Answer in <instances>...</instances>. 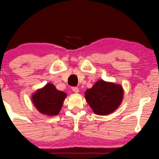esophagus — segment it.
Returning <instances> with one entry per match:
<instances>
[{
    "label": "esophagus",
    "mask_w": 159,
    "mask_h": 159,
    "mask_svg": "<svg viewBox=\"0 0 159 159\" xmlns=\"http://www.w3.org/2000/svg\"><path fill=\"white\" fill-rule=\"evenodd\" d=\"M72 90H73L75 93H79V88H78L77 87H73V88H72Z\"/></svg>",
    "instance_id": "34e87169"
}]
</instances>
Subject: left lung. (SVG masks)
<instances>
[{
  "mask_svg": "<svg viewBox=\"0 0 159 159\" xmlns=\"http://www.w3.org/2000/svg\"><path fill=\"white\" fill-rule=\"evenodd\" d=\"M85 99L95 114L108 115L114 112L123 99L124 90L119 84L100 80L86 90Z\"/></svg>",
  "mask_w": 159,
  "mask_h": 159,
  "instance_id": "left-lung-1",
  "label": "left lung"
}]
</instances>
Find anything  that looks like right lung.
Instances as JSON below:
<instances>
[{"label":"right lung","instance_id":"right-lung-1","mask_svg":"<svg viewBox=\"0 0 159 159\" xmlns=\"http://www.w3.org/2000/svg\"><path fill=\"white\" fill-rule=\"evenodd\" d=\"M66 97V93L48 83L32 95V101L39 112L51 116L58 114Z\"/></svg>","mask_w":159,"mask_h":159}]
</instances>
